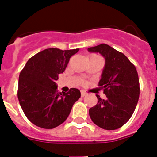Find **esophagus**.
<instances>
[{
	"label": "esophagus",
	"mask_w": 157,
	"mask_h": 157,
	"mask_svg": "<svg viewBox=\"0 0 157 157\" xmlns=\"http://www.w3.org/2000/svg\"><path fill=\"white\" fill-rule=\"evenodd\" d=\"M86 95V92L85 90H81V96L82 97H85V96Z\"/></svg>",
	"instance_id": "esophagus-1"
}]
</instances>
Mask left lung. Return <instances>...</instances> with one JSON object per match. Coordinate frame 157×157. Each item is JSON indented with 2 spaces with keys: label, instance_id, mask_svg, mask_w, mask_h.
I'll return each mask as SVG.
<instances>
[{
  "label": "left lung",
  "instance_id": "obj_1",
  "mask_svg": "<svg viewBox=\"0 0 157 157\" xmlns=\"http://www.w3.org/2000/svg\"><path fill=\"white\" fill-rule=\"evenodd\" d=\"M90 52H99L105 59L99 86L106 95H99L98 104L89 110L96 125L112 130L123 127L131 117L140 94L139 79L135 67L122 52L106 44L88 48Z\"/></svg>",
  "mask_w": 157,
  "mask_h": 157
}]
</instances>
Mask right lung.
Masks as SVG:
<instances>
[{
    "label": "right lung",
    "instance_id": "1",
    "mask_svg": "<svg viewBox=\"0 0 157 157\" xmlns=\"http://www.w3.org/2000/svg\"><path fill=\"white\" fill-rule=\"evenodd\" d=\"M79 48H50L32 56L20 72L18 99L27 118L37 127L52 129L62 124L81 97L79 90L58 93L56 81L64 71L71 56Z\"/></svg>",
    "mask_w": 157,
    "mask_h": 157
}]
</instances>
